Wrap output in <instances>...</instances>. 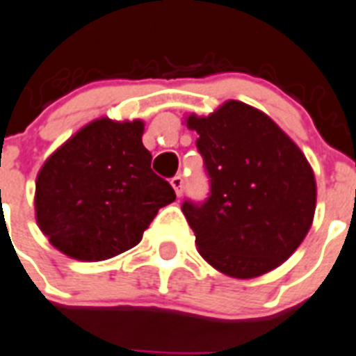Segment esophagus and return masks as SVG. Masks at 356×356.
I'll return each mask as SVG.
<instances>
[{"label": "esophagus", "mask_w": 356, "mask_h": 356, "mask_svg": "<svg viewBox=\"0 0 356 356\" xmlns=\"http://www.w3.org/2000/svg\"><path fill=\"white\" fill-rule=\"evenodd\" d=\"M172 186L173 190H175V193H177V197L183 195V190H184V179L181 177V175H175V177H172Z\"/></svg>", "instance_id": "esophagus-1"}]
</instances>
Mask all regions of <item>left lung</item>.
Returning a JSON list of instances; mask_svg holds the SVG:
<instances>
[{"label":"left lung","instance_id":"8db88e82","mask_svg":"<svg viewBox=\"0 0 356 356\" xmlns=\"http://www.w3.org/2000/svg\"><path fill=\"white\" fill-rule=\"evenodd\" d=\"M199 134L210 192L181 210L199 253L222 273L252 279L300 246L315 215V175L304 154L266 113L228 101L208 118H188Z\"/></svg>","mask_w":356,"mask_h":356}]
</instances>
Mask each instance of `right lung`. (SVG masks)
Here are the masks:
<instances>
[{
	"label": "right lung",
	"mask_w": 356,
	"mask_h": 356,
	"mask_svg": "<svg viewBox=\"0 0 356 356\" xmlns=\"http://www.w3.org/2000/svg\"><path fill=\"white\" fill-rule=\"evenodd\" d=\"M143 122L99 119L43 164L35 181V219L59 252L104 261L136 246L159 208L175 201L150 168Z\"/></svg>",
	"instance_id": "1"
}]
</instances>
